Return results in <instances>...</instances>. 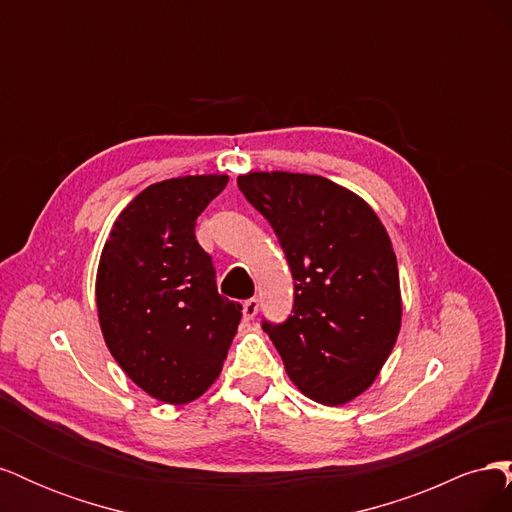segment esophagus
<instances>
[{"label":"esophagus","instance_id":"1","mask_svg":"<svg viewBox=\"0 0 512 512\" xmlns=\"http://www.w3.org/2000/svg\"><path fill=\"white\" fill-rule=\"evenodd\" d=\"M256 314H258V299H247L245 303H243V318L245 320H254L256 318Z\"/></svg>","mask_w":512,"mask_h":512}]
</instances>
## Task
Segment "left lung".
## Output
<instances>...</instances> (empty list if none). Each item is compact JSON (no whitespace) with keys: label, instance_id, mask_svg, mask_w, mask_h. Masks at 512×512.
Segmentation results:
<instances>
[{"label":"left lung","instance_id":"left-lung-1","mask_svg":"<svg viewBox=\"0 0 512 512\" xmlns=\"http://www.w3.org/2000/svg\"><path fill=\"white\" fill-rule=\"evenodd\" d=\"M282 243L292 316L262 322L297 389L344 406L378 378L401 329L393 243L365 200L320 175L258 170L237 179Z\"/></svg>","mask_w":512,"mask_h":512}]
</instances>
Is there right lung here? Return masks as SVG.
<instances>
[{"mask_svg":"<svg viewBox=\"0 0 512 512\" xmlns=\"http://www.w3.org/2000/svg\"><path fill=\"white\" fill-rule=\"evenodd\" d=\"M228 175L153 183L108 232L96 273V307L108 352L136 386L183 406L220 378L241 305L218 294L211 256L194 224Z\"/></svg>","mask_w":512,"mask_h":512,"instance_id":"obj_1","label":"right lung"}]
</instances>
